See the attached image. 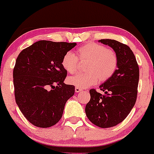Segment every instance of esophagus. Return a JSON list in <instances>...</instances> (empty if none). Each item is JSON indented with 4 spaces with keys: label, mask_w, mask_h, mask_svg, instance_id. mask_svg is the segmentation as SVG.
Here are the masks:
<instances>
[{
    "label": "esophagus",
    "mask_w": 154,
    "mask_h": 154,
    "mask_svg": "<svg viewBox=\"0 0 154 154\" xmlns=\"http://www.w3.org/2000/svg\"><path fill=\"white\" fill-rule=\"evenodd\" d=\"M81 91H82V90H81L80 88H79L77 87L75 88V92H76V93H79V92H81Z\"/></svg>",
    "instance_id": "1"
}]
</instances>
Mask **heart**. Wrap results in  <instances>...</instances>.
Here are the masks:
<instances>
[{
	"label": "heart",
	"mask_w": 154,
	"mask_h": 154,
	"mask_svg": "<svg viewBox=\"0 0 154 154\" xmlns=\"http://www.w3.org/2000/svg\"><path fill=\"white\" fill-rule=\"evenodd\" d=\"M76 56L71 51L63 56L61 65L68 73L77 71L78 59L88 61L85 67V74H76L68 78V82L79 88H87L99 81L104 82L115 73L118 65V58L115 51L103 45L88 43L76 51Z\"/></svg>",
	"instance_id": "b5f03b06"
}]
</instances>
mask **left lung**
I'll return each instance as SVG.
<instances>
[{"instance_id":"8db88e82","label":"left lung","mask_w":154,"mask_h":154,"mask_svg":"<svg viewBox=\"0 0 154 154\" xmlns=\"http://www.w3.org/2000/svg\"><path fill=\"white\" fill-rule=\"evenodd\" d=\"M111 47L116 54L115 73L99 86L104 94L92 89L91 100L85 106L88 119L96 126L108 128L122 122L135 105L139 81V67L130 47L115 40H98Z\"/></svg>"}]
</instances>
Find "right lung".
Returning <instances> with one entry per match:
<instances>
[{
  "instance_id": "right-lung-1",
  "label": "right lung",
  "mask_w": 154,
  "mask_h": 154,
  "mask_svg": "<svg viewBox=\"0 0 154 154\" xmlns=\"http://www.w3.org/2000/svg\"><path fill=\"white\" fill-rule=\"evenodd\" d=\"M76 43L40 40L21 51L13 78L15 100L23 115L38 128H50L61 119L75 88L63 81V56Z\"/></svg>"
}]
</instances>
